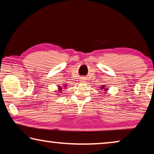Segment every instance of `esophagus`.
I'll return each mask as SVG.
<instances>
[{"label": "esophagus", "instance_id": "obj_1", "mask_svg": "<svg viewBox=\"0 0 154 154\" xmlns=\"http://www.w3.org/2000/svg\"><path fill=\"white\" fill-rule=\"evenodd\" d=\"M86 79H85L84 77H82V78H81V82H82V83H85V82H86Z\"/></svg>", "mask_w": 154, "mask_h": 154}]
</instances>
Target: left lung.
Here are the masks:
<instances>
[{
  "instance_id": "left-lung-1",
  "label": "left lung",
  "mask_w": 154,
  "mask_h": 154,
  "mask_svg": "<svg viewBox=\"0 0 154 154\" xmlns=\"http://www.w3.org/2000/svg\"><path fill=\"white\" fill-rule=\"evenodd\" d=\"M105 86H104V85H103V86H101L100 88H102V89H103V90H104V91L106 93V91H107L108 90H109V89L106 88H105Z\"/></svg>"
}]
</instances>
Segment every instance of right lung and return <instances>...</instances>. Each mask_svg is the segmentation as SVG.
<instances>
[{
    "mask_svg": "<svg viewBox=\"0 0 154 154\" xmlns=\"http://www.w3.org/2000/svg\"><path fill=\"white\" fill-rule=\"evenodd\" d=\"M63 87H66V85H63ZM62 91V88H61V86H58V91Z\"/></svg>",
    "mask_w": 154,
    "mask_h": 154,
    "instance_id": "right-lung-1",
    "label": "right lung"
}]
</instances>
